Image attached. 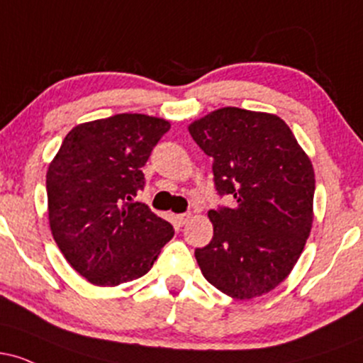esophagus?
<instances>
[{
    "instance_id": "34e87169",
    "label": "esophagus",
    "mask_w": 363,
    "mask_h": 363,
    "mask_svg": "<svg viewBox=\"0 0 363 363\" xmlns=\"http://www.w3.org/2000/svg\"><path fill=\"white\" fill-rule=\"evenodd\" d=\"M189 218H191V213H181V215H177V222H179V225H186L187 222H189Z\"/></svg>"
}]
</instances>
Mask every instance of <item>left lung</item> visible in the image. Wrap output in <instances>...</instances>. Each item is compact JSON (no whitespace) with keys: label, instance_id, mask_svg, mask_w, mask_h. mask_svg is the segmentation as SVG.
<instances>
[{"label":"left lung","instance_id":"left-lung-1","mask_svg":"<svg viewBox=\"0 0 363 363\" xmlns=\"http://www.w3.org/2000/svg\"><path fill=\"white\" fill-rule=\"evenodd\" d=\"M189 133L213 158L218 196L208 211L213 239L194 251L203 277L240 301L268 294L289 277L312 227L315 179L309 157L278 116L223 107Z\"/></svg>","mask_w":363,"mask_h":363}]
</instances>
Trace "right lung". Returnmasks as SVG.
I'll return each instance as SVG.
<instances>
[{
  "label": "right lung",
  "mask_w": 363,
  "mask_h": 363,
  "mask_svg": "<svg viewBox=\"0 0 363 363\" xmlns=\"http://www.w3.org/2000/svg\"><path fill=\"white\" fill-rule=\"evenodd\" d=\"M169 129L167 121L145 114L78 124L49 165L52 237L74 272L94 285L143 277L172 239V225L133 199L145 187L141 167Z\"/></svg>",
  "instance_id": "obj_1"
}]
</instances>
